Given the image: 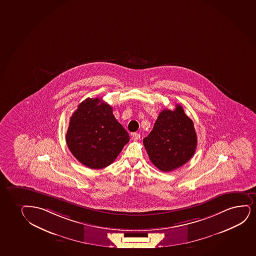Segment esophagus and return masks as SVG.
Listing matches in <instances>:
<instances>
[{"label":"esophagus","instance_id":"34e87169","mask_svg":"<svg viewBox=\"0 0 256 256\" xmlns=\"http://www.w3.org/2000/svg\"><path fill=\"white\" fill-rule=\"evenodd\" d=\"M140 138V134H138V132H134V134H132V140H139Z\"/></svg>","mask_w":256,"mask_h":256}]
</instances>
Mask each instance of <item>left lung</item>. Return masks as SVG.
Segmentation results:
<instances>
[{
	"label": "left lung",
	"mask_w": 256,
	"mask_h": 256,
	"mask_svg": "<svg viewBox=\"0 0 256 256\" xmlns=\"http://www.w3.org/2000/svg\"><path fill=\"white\" fill-rule=\"evenodd\" d=\"M196 143L192 120L180 104L174 110L161 111L151 132L143 139L152 163L166 172L189 161L195 154Z\"/></svg>",
	"instance_id": "obj_1"
}]
</instances>
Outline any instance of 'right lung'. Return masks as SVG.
<instances>
[{
    "mask_svg": "<svg viewBox=\"0 0 256 256\" xmlns=\"http://www.w3.org/2000/svg\"><path fill=\"white\" fill-rule=\"evenodd\" d=\"M66 138L73 156L90 169L112 164L130 142L113 108L100 98H87L78 105L70 118Z\"/></svg>",
    "mask_w": 256,
    "mask_h": 256,
    "instance_id": "obj_1",
    "label": "right lung"
}]
</instances>
